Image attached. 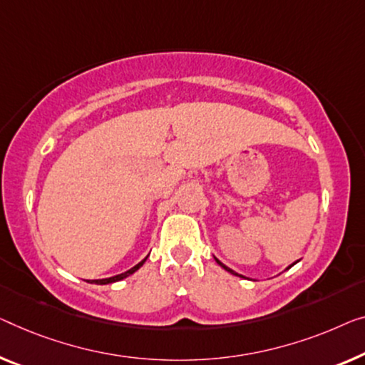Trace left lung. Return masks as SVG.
Returning a JSON list of instances; mask_svg holds the SVG:
<instances>
[{"label": "left lung", "instance_id": "left-lung-1", "mask_svg": "<svg viewBox=\"0 0 365 365\" xmlns=\"http://www.w3.org/2000/svg\"><path fill=\"white\" fill-rule=\"evenodd\" d=\"M216 262H217V264H220L222 269H225V270H227V272H230V274H232V275H237V277H242L241 274H237V272H235V270H232V269H230V267H226V265H225V264H222V262H220V260H217V259H216ZM295 264H297V262H293V264L290 265V267H293V265H295ZM290 267H288V269H290Z\"/></svg>", "mask_w": 365, "mask_h": 365}]
</instances>
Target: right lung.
Here are the masks:
<instances>
[{
    "mask_svg": "<svg viewBox=\"0 0 365 365\" xmlns=\"http://www.w3.org/2000/svg\"><path fill=\"white\" fill-rule=\"evenodd\" d=\"M149 257V255H148ZM145 257V259H148ZM145 259H143L140 260V262L138 264V265H134L133 269H129V270H126V272H123V274H118V275H114V277H110V279H100V280H91L90 284H96V285H108V284H114V282H119V280H123V279H126V277H129V275H133L135 270H139L140 267H143L144 265V262H145Z\"/></svg>",
    "mask_w": 365,
    "mask_h": 365,
    "instance_id": "1",
    "label": "right lung"
}]
</instances>
